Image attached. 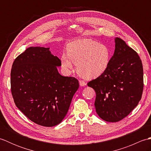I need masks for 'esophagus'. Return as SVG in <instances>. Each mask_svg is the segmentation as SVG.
I'll list each match as a JSON object with an SVG mask.
<instances>
[{
	"mask_svg": "<svg viewBox=\"0 0 151 151\" xmlns=\"http://www.w3.org/2000/svg\"><path fill=\"white\" fill-rule=\"evenodd\" d=\"M79 84L81 86H85L86 85V83L84 81H79Z\"/></svg>",
	"mask_w": 151,
	"mask_h": 151,
	"instance_id": "esophagus-1",
	"label": "esophagus"
}]
</instances>
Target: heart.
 Here are the masks:
<instances>
[{"label":"heart","instance_id":"b5f03b06","mask_svg":"<svg viewBox=\"0 0 151 151\" xmlns=\"http://www.w3.org/2000/svg\"><path fill=\"white\" fill-rule=\"evenodd\" d=\"M111 57V51L107 45L90 39H82L69 45L67 56L63 54L61 62L65 69H72L73 63L81 77L93 80L106 72Z\"/></svg>","mask_w":151,"mask_h":151}]
</instances>
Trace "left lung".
I'll return each instance as SVG.
<instances>
[{
  "mask_svg": "<svg viewBox=\"0 0 151 151\" xmlns=\"http://www.w3.org/2000/svg\"><path fill=\"white\" fill-rule=\"evenodd\" d=\"M104 75L89 82L96 93V112L102 119L117 122L138 104L143 89V65L138 54L119 37Z\"/></svg>",
  "mask_w": 151,
  "mask_h": 151,
  "instance_id": "1",
  "label": "left lung"
}]
</instances>
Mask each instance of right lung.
Returning <instances> with one entry per match:
<instances>
[{
	"label": "right lung",
	"instance_id": "1",
	"mask_svg": "<svg viewBox=\"0 0 151 151\" xmlns=\"http://www.w3.org/2000/svg\"><path fill=\"white\" fill-rule=\"evenodd\" d=\"M49 49L28 48L16 58L11 70L16 106L34 123L47 127L62 121L79 87L77 79L59 73L61 61Z\"/></svg>",
	"mask_w": 151,
	"mask_h": 151
}]
</instances>
